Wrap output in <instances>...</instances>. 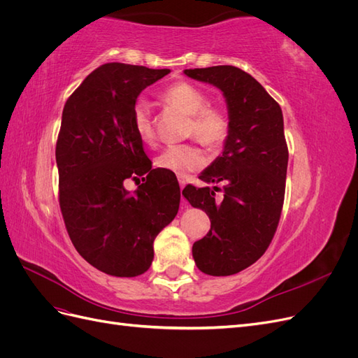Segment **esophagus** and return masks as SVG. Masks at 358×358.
<instances>
[{
  "label": "esophagus",
  "instance_id": "obj_1",
  "mask_svg": "<svg viewBox=\"0 0 358 358\" xmlns=\"http://www.w3.org/2000/svg\"><path fill=\"white\" fill-rule=\"evenodd\" d=\"M179 185H180V189H183L185 188V185H187V179H185V176H179Z\"/></svg>",
  "mask_w": 358,
  "mask_h": 358
}]
</instances>
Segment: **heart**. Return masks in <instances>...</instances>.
I'll return each instance as SVG.
<instances>
[{
    "label": "heart",
    "instance_id": "b5f03b06",
    "mask_svg": "<svg viewBox=\"0 0 358 358\" xmlns=\"http://www.w3.org/2000/svg\"><path fill=\"white\" fill-rule=\"evenodd\" d=\"M161 99L189 116L188 136H194L201 145L212 150L224 146L230 136V116L221 107L208 104L209 96L199 86L183 80L176 82L162 92ZM131 124L134 133L142 142L150 143L155 138L154 119L145 103L138 101L134 106ZM155 162L162 170L183 175L203 167L204 155L201 149L192 143L171 145L162 150Z\"/></svg>",
    "mask_w": 358,
    "mask_h": 358
}]
</instances>
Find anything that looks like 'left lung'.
Segmentation results:
<instances>
[{
    "label": "left lung",
    "mask_w": 358,
    "mask_h": 358,
    "mask_svg": "<svg viewBox=\"0 0 358 358\" xmlns=\"http://www.w3.org/2000/svg\"><path fill=\"white\" fill-rule=\"evenodd\" d=\"M225 96L231 121L222 155L199 176L213 188L185 187L194 208L208 213L210 230L192 245L206 275L230 276L262 257L276 233L284 206L288 146L280 106L251 74L233 66L185 70ZM221 186L224 200L214 203Z\"/></svg>",
    "instance_id": "obj_1"
}]
</instances>
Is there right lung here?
Wrapping results in <instances>:
<instances>
[{"label": "right lung", "mask_w": 358, "mask_h": 358, "mask_svg": "<svg viewBox=\"0 0 358 358\" xmlns=\"http://www.w3.org/2000/svg\"><path fill=\"white\" fill-rule=\"evenodd\" d=\"M169 73L104 64L64 106L55 149L61 213L76 251L107 275L145 273L155 237L179 210L176 176L152 169L131 124L138 94ZM128 178L143 179L134 194L124 189Z\"/></svg>", "instance_id": "obj_1"}]
</instances>
